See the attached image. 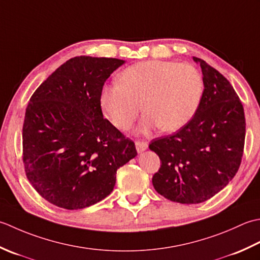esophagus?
Listing matches in <instances>:
<instances>
[{
	"instance_id": "esophagus-1",
	"label": "esophagus",
	"mask_w": 260,
	"mask_h": 260,
	"mask_svg": "<svg viewBox=\"0 0 260 260\" xmlns=\"http://www.w3.org/2000/svg\"><path fill=\"white\" fill-rule=\"evenodd\" d=\"M135 145H136V149H137L138 152L145 151V150L147 149V148H148V144H147V142L141 141V140H137V141L135 142Z\"/></svg>"
}]
</instances>
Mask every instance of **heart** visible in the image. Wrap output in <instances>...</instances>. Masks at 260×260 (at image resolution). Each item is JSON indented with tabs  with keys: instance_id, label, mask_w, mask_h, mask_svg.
<instances>
[{
	"instance_id": "heart-1",
	"label": "heart",
	"mask_w": 260,
	"mask_h": 260,
	"mask_svg": "<svg viewBox=\"0 0 260 260\" xmlns=\"http://www.w3.org/2000/svg\"><path fill=\"white\" fill-rule=\"evenodd\" d=\"M203 77L187 62L146 60L131 65L120 74V83L105 85L101 105L107 118L120 130H129L140 111L146 114L141 132L160 126L175 131L186 125L201 104Z\"/></svg>"
}]
</instances>
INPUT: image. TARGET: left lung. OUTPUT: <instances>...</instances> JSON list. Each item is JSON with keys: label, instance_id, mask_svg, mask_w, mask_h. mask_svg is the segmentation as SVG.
<instances>
[{"label": "left lung", "instance_id": "obj_1", "mask_svg": "<svg viewBox=\"0 0 260 260\" xmlns=\"http://www.w3.org/2000/svg\"><path fill=\"white\" fill-rule=\"evenodd\" d=\"M193 59L204 82L197 113L177 132L149 145L161 162L153 187L182 204L205 202L229 184L241 164L246 137L243 107L230 82L203 59Z\"/></svg>", "mask_w": 260, "mask_h": 260}]
</instances>
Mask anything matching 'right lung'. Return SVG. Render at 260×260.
<instances>
[{
    "label": "right lung",
    "mask_w": 260,
    "mask_h": 260,
    "mask_svg": "<svg viewBox=\"0 0 260 260\" xmlns=\"http://www.w3.org/2000/svg\"><path fill=\"white\" fill-rule=\"evenodd\" d=\"M124 60L71 58L36 89L25 109L26 178L49 203L67 210L105 199L116 171L137 156L135 142L103 118L101 92Z\"/></svg>",
    "instance_id": "right-lung-1"
}]
</instances>
